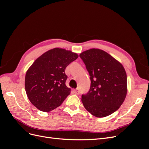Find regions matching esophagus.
<instances>
[{
	"label": "esophagus",
	"mask_w": 149,
	"mask_h": 149,
	"mask_svg": "<svg viewBox=\"0 0 149 149\" xmlns=\"http://www.w3.org/2000/svg\"><path fill=\"white\" fill-rule=\"evenodd\" d=\"M73 91H74V93L76 94H79V91L78 89H76L73 90Z\"/></svg>",
	"instance_id": "34e87169"
}]
</instances>
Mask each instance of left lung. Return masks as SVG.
I'll return each instance as SVG.
<instances>
[{"instance_id":"obj_1","label":"left lung","mask_w":149,"mask_h":149,"mask_svg":"<svg viewBox=\"0 0 149 149\" xmlns=\"http://www.w3.org/2000/svg\"><path fill=\"white\" fill-rule=\"evenodd\" d=\"M89 72L91 86L82 95L83 106L97 118L109 116L124 102L127 93V74L120 63L105 51L91 48L81 53Z\"/></svg>"}]
</instances>
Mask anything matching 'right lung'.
Segmentation results:
<instances>
[{
    "mask_svg": "<svg viewBox=\"0 0 149 149\" xmlns=\"http://www.w3.org/2000/svg\"><path fill=\"white\" fill-rule=\"evenodd\" d=\"M78 58L76 53L55 48L44 53L26 71L25 88L30 102L43 112L60 106L71 93L66 84L67 66Z\"/></svg>",
    "mask_w": 149,
    "mask_h": 149,
    "instance_id": "obj_1",
    "label": "right lung"
}]
</instances>
